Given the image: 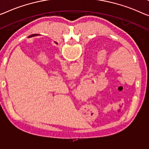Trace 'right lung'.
Here are the masks:
<instances>
[{
    "label": "right lung",
    "instance_id": "obj_1",
    "mask_svg": "<svg viewBox=\"0 0 149 149\" xmlns=\"http://www.w3.org/2000/svg\"><path fill=\"white\" fill-rule=\"evenodd\" d=\"M36 35H36V34H33V35H30V36L29 37H33V36H36Z\"/></svg>",
    "mask_w": 149,
    "mask_h": 149
}]
</instances>
